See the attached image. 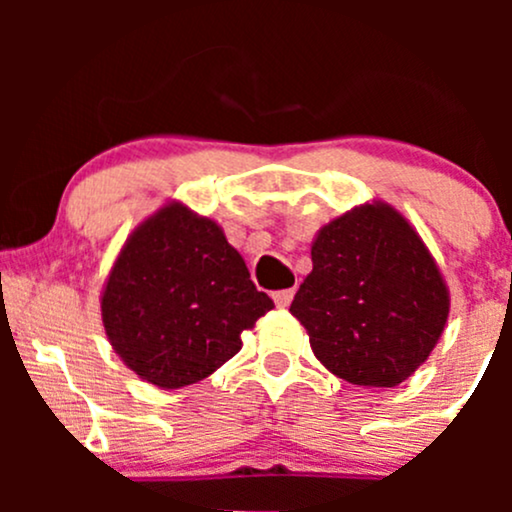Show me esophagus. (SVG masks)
Instances as JSON below:
<instances>
[{
    "mask_svg": "<svg viewBox=\"0 0 512 512\" xmlns=\"http://www.w3.org/2000/svg\"><path fill=\"white\" fill-rule=\"evenodd\" d=\"M293 296H296V291H293V289H281V291H274L272 298H274V303L279 305V308H289Z\"/></svg>",
    "mask_w": 512,
    "mask_h": 512,
    "instance_id": "1",
    "label": "esophagus"
}]
</instances>
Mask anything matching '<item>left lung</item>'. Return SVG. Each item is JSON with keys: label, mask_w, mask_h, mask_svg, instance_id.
<instances>
[{"label": "left lung", "mask_w": 512, "mask_h": 512, "mask_svg": "<svg viewBox=\"0 0 512 512\" xmlns=\"http://www.w3.org/2000/svg\"><path fill=\"white\" fill-rule=\"evenodd\" d=\"M313 272L291 303L315 356L351 385L395 387L426 361L450 298L402 214L366 204L317 233Z\"/></svg>", "instance_id": "1"}]
</instances>
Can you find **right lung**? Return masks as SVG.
<instances>
[{"label": "right lung", "instance_id": "add662e5", "mask_svg": "<svg viewBox=\"0 0 512 512\" xmlns=\"http://www.w3.org/2000/svg\"><path fill=\"white\" fill-rule=\"evenodd\" d=\"M272 308L221 228L182 204L163 207L129 236L101 301L117 356L163 390L214 373Z\"/></svg>", "mask_w": 512, "mask_h": 512}]
</instances>
